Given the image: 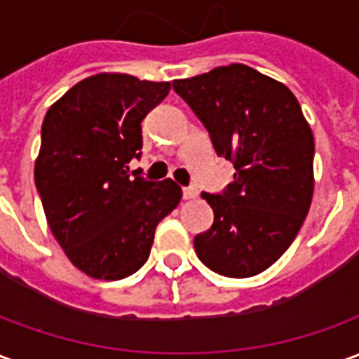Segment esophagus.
<instances>
[{"label": "esophagus", "mask_w": 359, "mask_h": 359, "mask_svg": "<svg viewBox=\"0 0 359 359\" xmlns=\"http://www.w3.org/2000/svg\"><path fill=\"white\" fill-rule=\"evenodd\" d=\"M196 196H198V192H196L194 188H182V198L184 200H194Z\"/></svg>", "instance_id": "1"}]
</instances>
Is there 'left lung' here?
I'll return each instance as SVG.
<instances>
[{
  "label": "left lung",
  "mask_w": 359,
  "mask_h": 359,
  "mask_svg": "<svg viewBox=\"0 0 359 359\" xmlns=\"http://www.w3.org/2000/svg\"><path fill=\"white\" fill-rule=\"evenodd\" d=\"M210 133L217 156L234 165L223 194L202 198L213 210L210 231L196 234L205 267L254 277L292 244L313 196V134L285 84L241 63L172 82Z\"/></svg>",
  "instance_id": "1"
}]
</instances>
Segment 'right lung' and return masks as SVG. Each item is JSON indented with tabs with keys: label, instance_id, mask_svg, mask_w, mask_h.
Wrapping results in <instances>:
<instances>
[{
	"label": "right lung",
	"instance_id": "obj_1",
	"mask_svg": "<svg viewBox=\"0 0 359 359\" xmlns=\"http://www.w3.org/2000/svg\"><path fill=\"white\" fill-rule=\"evenodd\" d=\"M171 82L100 73L74 84L42 125L34 180L51 233L88 277L118 280L146 264L159 221L180 202L171 179L146 180L128 163L142 156V118Z\"/></svg>",
	"mask_w": 359,
	"mask_h": 359
}]
</instances>
